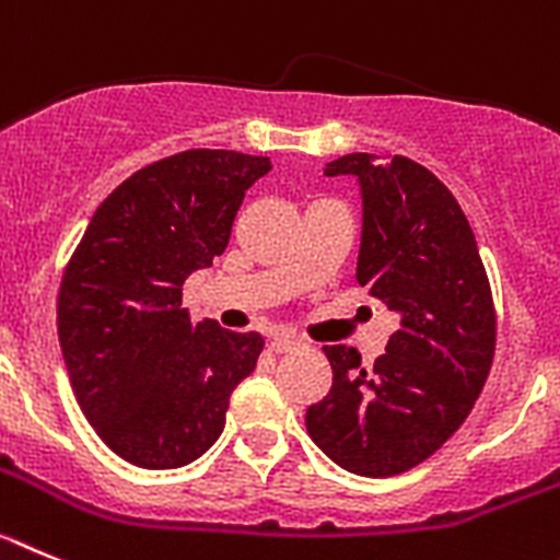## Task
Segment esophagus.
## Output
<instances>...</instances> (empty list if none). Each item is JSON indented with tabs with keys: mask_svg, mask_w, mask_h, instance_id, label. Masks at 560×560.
I'll return each mask as SVG.
<instances>
[{
	"mask_svg": "<svg viewBox=\"0 0 560 560\" xmlns=\"http://www.w3.org/2000/svg\"><path fill=\"white\" fill-rule=\"evenodd\" d=\"M304 342L299 340V337H290V335H276L273 340H270V349L276 351V354H284V351H299Z\"/></svg>",
	"mask_w": 560,
	"mask_h": 560,
	"instance_id": "obj_1",
	"label": "esophagus"
}]
</instances>
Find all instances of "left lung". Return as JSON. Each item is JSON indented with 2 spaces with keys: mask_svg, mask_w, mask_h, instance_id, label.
Listing matches in <instances>:
<instances>
[{
  "mask_svg": "<svg viewBox=\"0 0 560 560\" xmlns=\"http://www.w3.org/2000/svg\"><path fill=\"white\" fill-rule=\"evenodd\" d=\"M324 173L360 180L357 281L401 324L374 368L326 346L331 390L306 410V432L351 475L393 477L435 455L475 407L497 346L491 284L460 203L430 170L349 153Z\"/></svg>",
  "mask_w": 560,
  "mask_h": 560,
  "instance_id": "8db88e82",
  "label": "left lung"
}]
</instances>
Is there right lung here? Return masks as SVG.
<instances>
[{
	"mask_svg": "<svg viewBox=\"0 0 560 560\" xmlns=\"http://www.w3.org/2000/svg\"><path fill=\"white\" fill-rule=\"evenodd\" d=\"M265 155L184 150L130 175L94 211L58 292V337L78 405L122 460L178 468L225 427L265 337L192 324L189 273L229 245Z\"/></svg>",
	"mask_w": 560,
	"mask_h": 560,
	"instance_id": "obj_1",
	"label": "right lung"
}]
</instances>
